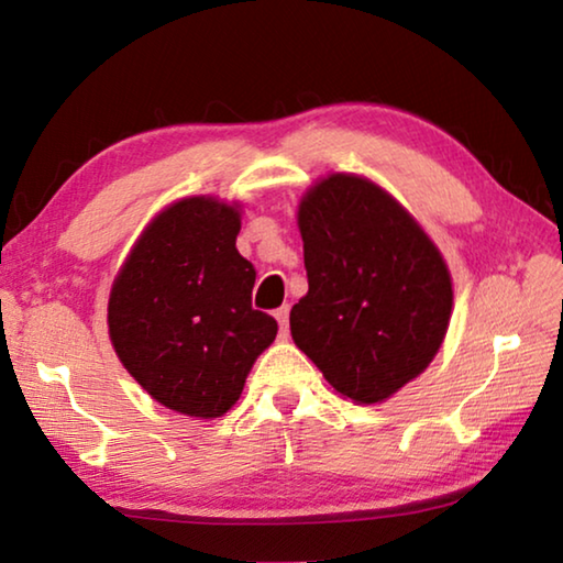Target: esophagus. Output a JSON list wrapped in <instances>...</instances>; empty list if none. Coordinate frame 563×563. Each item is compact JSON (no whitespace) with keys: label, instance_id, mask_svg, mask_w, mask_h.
<instances>
[{"label":"esophagus","instance_id":"34e87169","mask_svg":"<svg viewBox=\"0 0 563 563\" xmlns=\"http://www.w3.org/2000/svg\"><path fill=\"white\" fill-rule=\"evenodd\" d=\"M275 320H278L283 338L288 335V325H290V305H283V308L275 310Z\"/></svg>","mask_w":563,"mask_h":563}]
</instances>
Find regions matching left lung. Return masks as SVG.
<instances>
[{
  "label": "left lung",
  "instance_id": "obj_1",
  "mask_svg": "<svg viewBox=\"0 0 563 563\" xmlns=\"http://www.w3.org/2000/svg\"><path fill=\"white\" fill-rule=\"evenodd\" d=\"M308 295L290 332L328 383L355 402L395 395L430 365L452 312L440 251L373 180L335 174L298 211Z\"/></svg>",
  "mask_w": 563,
  "mask_h": 563
}]
</instances>
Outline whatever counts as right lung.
Segmentation results:
<instances>
[{
  "label": "right lung",
  "mask_w": 563,
  "mask_h": 563,
  "mask_svg": "<svg viewBox=\"0 0 563 563\" xmlns=\"http://www.w3.org/2000/svg\"><path fill=\"white\" fill-rule=\"evenodd\" d=\"M238 231L233 206L184 198L148 223L111 288L109 335L123 367L190 417L225 415L278 332L253 308L255 268L238 253Z\"/></svg>",
  "instance_id": "right-lung-1"
}]
</instances>
